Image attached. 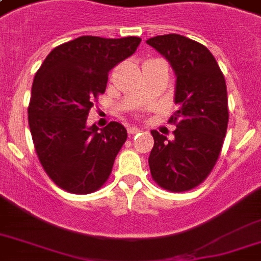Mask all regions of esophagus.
<instances>
[{
	"instance_id": "34e87169",
	"label": "esophagus",
	"mask_w": 261,
	"mask_h": 261,
	"mask_svg": "<svg viewBox=\"0 0 261 261\" xmlns=\"http://www.w3.org/2000/svg\"><path fill=\"white\" fill-rule=\"evenodd\" d=\"M127 131H128V135H135V134H138L141 130H139L138 127H130Z\"/></svg>"
}]
</instances>
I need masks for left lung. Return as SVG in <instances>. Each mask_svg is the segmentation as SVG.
Masks as SVG:
<instances>
[{"label":"left lung","instance_id":"obj_1","mask_svg":"<svg viewBox=\"0 0 261 261\" xmlns=\"http://www.w3.org/2000/svg\"><path fill=\"white\" fill-rule=\"evenodd\" d=\"M146 43L169 61L177 77L178 108L169 118L176 126L174 138L168 141L151 131V177L169 192H186L206 180L222 150L229 122L226 83L213 54L200 43L177 34Z\"/></svg>","mask_w":261,"mask_h":261}]
</instances>
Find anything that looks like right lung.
Segmentation results:
<instances>
[{
	"mask_svg": "<svg viewBox=\"0 0 261 261\" xmlns=\"http://www.w3.org/2000/svg\"><path fill=\"white\" fill-rule=\"evenodd\" d=\"M137 36H81L55 47L32 84L28 123L35 151L47 176L70 194L100 190L127 139L118 122L88 127L93 102L106 92L112 67L133 55Z\"/></svg>",
	"mask_w": 261,
	"mask_h": 261,
	"instance_id": "1",
	"label": "right lung"
}]
</instances>
